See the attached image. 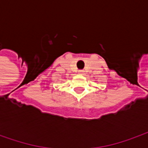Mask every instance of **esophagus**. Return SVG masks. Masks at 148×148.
Listing matches in <instances>:
<instances>
[{"mask_svg": "<svg viewBox=\"0 0 148 148\" xmlns=\"http://www.w3.org/2000/svg\"><path fill=\"white\" fill-rule=\"evenodd\" d=\"M78 74H84V71L81 70V71H78Z\"/></svg>", "mask_w": 148, "mask_h": 148, "instance_id": "esophagus-1", "label": "esophagus"}]
</instances>
